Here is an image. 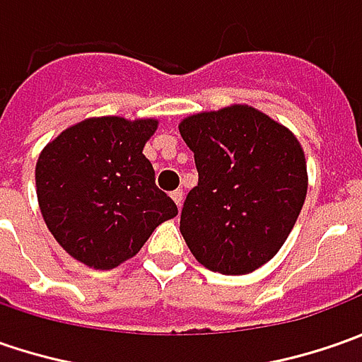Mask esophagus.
<instances>
[{
  "label": "esophagus",
  "mask_w": 362,
  "mask_h": 362,
  "mask_svg": "<svg viewBox=\"0 0 362 362\" xmlns=\"http://www.w3.org/2000/svg\"><path fill=\"white\" fill-rule=\"evenodd\" d=\"M183 197H185V193H183V189H175L173 193H171V199L175 202V205L181 209V203H183Z\"/></svg>",
  "instance_id": "1"
}]
</instances>
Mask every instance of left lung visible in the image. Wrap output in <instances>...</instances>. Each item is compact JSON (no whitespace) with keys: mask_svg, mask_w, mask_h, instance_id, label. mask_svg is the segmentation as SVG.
<instances>
[{"mask_svg":"<svg viewBox=\"0 0 362 362\" xmlns=\"http://www.w3.org/2000/svg\"><path fill=\"white\" fill-rule=\"evenodd\" d=\"M199 173L179 230L207 270L242 276L278 254L306 199L298 139L256 110L231 105L179 122Z\"/></svg>","mask_w":362,"mask_h":362,"instance_id":"left-lung-1","label":"left lung"}]
</instances>
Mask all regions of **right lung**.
Segmentation results:
<instances>
[{
	"label": "right lung",
	"mask_w": 362,
	"mask_h": 362,
	"mask_svg": "<svg viewBox=\"0 0 362 362\" xmlns=\"http://www.w3.org/2000/svg\"><path fill=\"white\" fill-rule=\"evenodd\" d=\"M155 119H86L60 132L35 163L44 221L70 256L112 270L136 256L163 221L177 216L143 155Z\"/></svg>",
	"instance_id": "add662e5"
}]
</instances>
